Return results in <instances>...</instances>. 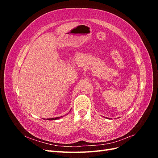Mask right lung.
Listing matches in <instances>:
<instances>
[{
    "label": "right lung",
    "instance_id": "obj_1",
    "mask_svg": "<svg viewBox=\"0 0 158 158\" xmlns=\"http://www.w3.org/2000/svg\"><path fill=\"white\" fill-rule=\"evenodd\" d=\"M60 117H56V118H47V119H48V120H56V119H59Z\"/></svg>",
    "mask_w": 158,
    "mask_h": 158
}]
</instances>
